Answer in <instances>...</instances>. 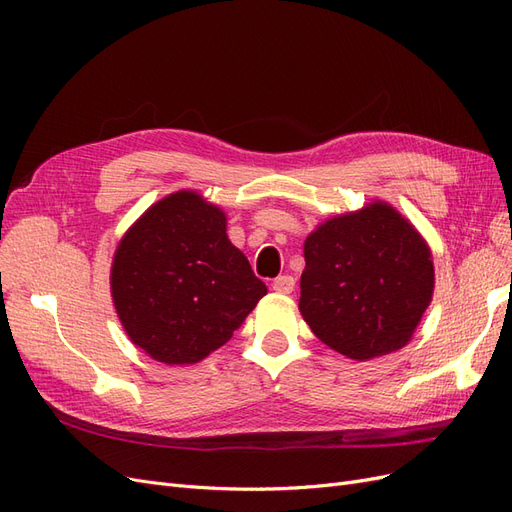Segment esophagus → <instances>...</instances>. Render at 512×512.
Here are the masks:
<instances>
[{"label": "esophagus", "mask_w": 512, "mask_h": 512, "mask_svg": "<svg viewBox=\"0 0 512 512\" xmlns=\"http://www.w3.org/2000/svg\"><path fill=\"white\" fill-rule=\"evenodd\" d=\"M271 286H273L275 292L290 294L294 290V277L292 275H277Z\"/></svg>", "instance_id": "esophagus-1"}]
</instances>
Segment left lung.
<instances>
[{
    "mask_svg": "<svg viewBox=\"0 0 512 512\" xmlns=\"http://www.w3.org/2000/svg\"><path fill=\"white\" fill-rule=\"evenodd\" d=\"M299 309L320 342L367 361L404 348L433 294L414 226L384 203L339 215L305 239Z\"/></svg>",
    "mask_w": 512,
    "mask_h": 512,
    "instance_id": "obj_1",
    "label": "left lung"
}]
</instances>
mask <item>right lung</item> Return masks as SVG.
<instances>
[{
  "label": "right lung",
  "instance_id": "1",
  "mask_svg": "<svg viewBox=\"0 0 512 512\" xmlns=\"http://www.w3.org/2000/svg\"><path fill=\"white\" fill-rule=\"evenodd\" d=\"M111 290L132 342L168 365L224 346L267 294L228 241L226 215L196 192L170 194L121 239Z\"/></svg>",
  "mask_w": 512,
  "mask_h": 512
}]
</instances>
